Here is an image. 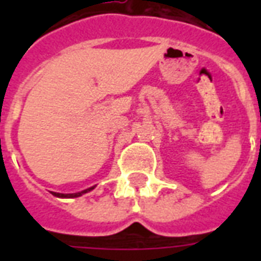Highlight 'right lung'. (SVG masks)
<instances>
[{
	"label": "right lung",
	"mask_w": 261,
	"mask_h": 261,
	"mask_svg": "<svg viewBox=\"0 0 261 261\" xmlns=\"http://www.w3.org/2000/svg\"><path fill=\"white\" fill-rule=\"evenodd\" d=\"M93 188L94 187H90V188H87V190L81 191V192H75V194H59V192H53V195H54V196H58V198H79L81 195L87 194V192L92 191Z\"/></svg>",
	"instance_id": "add662e5"
}]
</instances>
